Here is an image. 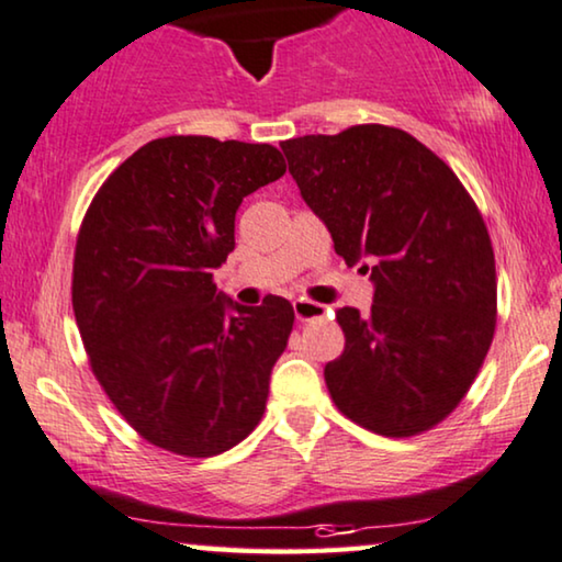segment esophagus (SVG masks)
I'll use <instances>...</instances> for the list:
<instances>
[{"mask_svg": "<svg viewBox=\"0 0 562 562\" xmlns=\"http://www.w3.org/2000/svg\"><path fill=\"white\" fill-rule=\"evenodd\" d=\"M293 311H295L297 321H313V318L328 316L326 305H321L316 301H308V297H297V301L293 303Z\"/></svg>", "mask_w": 562, "mask_h": 562, "instance_id": "esophagus-1", "label": "esophagus"}]
</instances>
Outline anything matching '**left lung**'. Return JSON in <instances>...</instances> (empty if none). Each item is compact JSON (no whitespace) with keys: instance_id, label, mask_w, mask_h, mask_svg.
Here are the masks:
<instances>
[{"instance_id":"obj_1","label":"left lung","mask_w":562,"mask_h":562,"mask_svg":"<svg viewBox=\"0 0 562 562\" xmlns=\"http://www.w3.org/2000/svg\"><path fill=\"white\" fill-rule=\"evenodd\" d=\"M280 148L336 254L375 288L368 316L336 311L347 344L324 368L336 408L383 437L431 429L473 385L496 328V261L473 198L387 125Z\"/></svg>"}]
</instances>
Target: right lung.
Returning <instances> with one entry per match:
<instances>
[{
    "instance_id": "obj_1",
    "label": "right lung",
    "mask_w": 562,
    "mask_h": 562,
    "mask_svg": "<svg viewBox=\"0 0 562 562\" xmlns=\"http://www.w3.org/2000/svg\"><path fill=\"white\" fill-rule=\"evenodd\" d=\"M285 175L269 144L169 136L108 177L81 223L71 303L104 393L146 442L213 458L249 437L293 305L213 285L246 194Z\"/></svg>"
}]
</instances>
